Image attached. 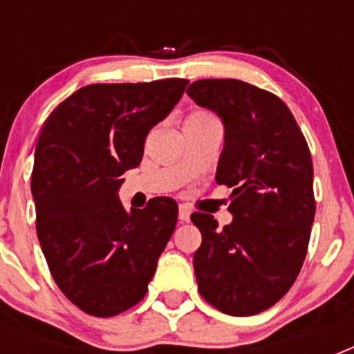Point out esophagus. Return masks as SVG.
Instances as JSON below:
<instances>
[{
    "mask_svg": "<svg viewBox=\"0 0 354 354\" xmlns=\"http://www.w3.org/2000/svg\"><path fill=\"white\" fill-rule=\"evenodd\" d=\"M189 216H192V211H189L186 205H180V207H179V220L180 221H189Z\"/></svg>",
    "mask_w": 354,
    "mask_h": 354,
    "instance_id": "1",
    "label": "esophagus"
}]
</instances>
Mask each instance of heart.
Wrapping results in <instances>:
<instances>
[{"instance_id": "1", "label": "heart", "mask_w": 354, "mask_h": 354, "mask_svg": "<svg viewBox=\"0 0 354 354\" xmlns=\"http://www.w3.org/2000/svg\"><path fill=\"white\" fill-rule=\"evenodd\" d=\"M204 120H212V117L205 111H193V113L187 115L186 122H204Z\"/></svg>"}]
</instances>
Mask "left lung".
<instances>
[{"mask_svg": "<svg viewBox=\"0 0 354 354\" xmlns=\"http://www.w3.org/2000/svg\"><path fill=\"white\" fill-rule=\"evenodd\" d=\"M187 95L221 118L216 183L234 187L232 223L193 212L202 232L193 268L200 294L228 315H255L290 289L315 216L310 150L277 95L239 80H200Z\"/></svg>", "mask_w": 354, "mask_h": 354, "instance_id": "obj_1", "label": "left lung"}]
</instances>
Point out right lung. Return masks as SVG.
I'll use <instances>...</instances> for the list:
<instances>
[{
  "label": "right lung",
  "mask_w": 354,
  "mask_h": 354,
  "mask_svg": "<svg viewBox=\"0 0 354 354\" xmlns=\"http://www.w3.org/2000/svg\"><path fill=\"white\" fill-rule=\"evenodd\" d=\"M187 83L88 84L44 124L31 175L37 236L56 286L86 314L111 317L136 305L174 234V198L126 211L118 189Z\"/></svg>",
  "instance_id": "obj_1"
}]
</instances>
